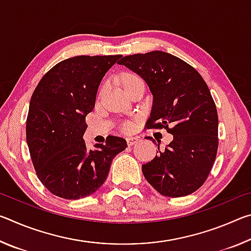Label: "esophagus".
Returning <instances> with one entry per match:
<instances>
[{"mask_svg": "<svg viewBox=\"0 0 251 251\" xmlns=\"http://www.w3.org/2000/svg\"><path fill=\"white\" fill-rule=\"evenodd\" d=\"M127 141V145L128 146H133V145H135L136 143L138 142V137H128L126 139Z\"/></svg>", "mask_w": 251, "mask_h": 251, "instance_id": "1", "label": "esophagus"}]
</instances>
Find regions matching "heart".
I'll return each instance as SVG.
<instances>
[{
	"label": "heart",
	"mask_w": 251,
	"mask_h": 251,
	"mask_svg": "<svg viewBox=\"0 0 251 251\" xmlns=\"http://www.w3.org/2000/svg\"><path fill=\"white\" fill-rule=\"evenodd\" d=\"M136 77H137V76H134V75H129V76H127L126 79H125V82H126V80L131 79V78H136ZM124 128H125V129H129V128H130V125H125Z\"/></svg>",
	"instance_id": "b5f03b06"
}]
</instances>
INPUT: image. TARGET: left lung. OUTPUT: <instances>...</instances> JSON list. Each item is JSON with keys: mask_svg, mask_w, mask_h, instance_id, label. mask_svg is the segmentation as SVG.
Wrapping results in <instances>:
<instances>
[{"mask_svg": "<svg viewBox=\"0 0 251 251\" xmlns=\"http://www.w3.org/2000/svg\"><path fill=\"white\" fill-rule=\"evenodd\" d=\"M118 64L141 76L150 88L147 128H165L174 137L143 165L144 176L163 196L196 192L209 175L218 148L217 109L205 80L193 66L161 50L128 55Z\"/></svg>", "mask_w": 251, "mask_h": 251, "instance_id": "obj_1", "label": "left lung"}]
</instances>
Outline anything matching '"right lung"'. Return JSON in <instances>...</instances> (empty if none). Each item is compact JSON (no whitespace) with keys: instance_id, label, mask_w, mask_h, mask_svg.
Here are the masks:
<instances>
[{"instance_id":"obj_1","label":"right lung","mask_w":251,"mask_h":251,"mask_svg":"<svg viewBox=\"0 0 251 251\" xmlns=\"http://www.w3.org/2000/svg\"><path fill=\"white\" fill-rule=\"evenodd\" d=\"M122 55L64 59L46 73L29 101L26 142L36 175L55 196L79 199L94 194L107 178L114 157L127 147L124 138L87 148L86 116L99 86Z\"/></svg>"}]
</instances>
